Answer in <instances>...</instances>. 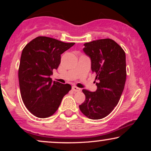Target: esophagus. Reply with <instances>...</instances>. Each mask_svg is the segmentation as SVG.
Segmentation results:
<instances>
[{
	"instance_id": "obj_1",
	"label": "esophagus",
	"mask_w": 151,
	"mask_h": 151,
	"mask_svg": "<svg viewBox=\"0 0 151 151\" xmlns=\"http://www.w3.org/2000/svg\"><path fill=\"white\" fill-rule=\"evenodd\" d=\"M72 90H73V91H76V92H79V91H81V89H80V88H78L76 86H72Z\"/></svg>"
}]
</instances>
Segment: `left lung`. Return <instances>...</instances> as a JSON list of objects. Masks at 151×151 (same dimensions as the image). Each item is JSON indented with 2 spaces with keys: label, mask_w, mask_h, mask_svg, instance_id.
Instances as JSON below:
<instances>
[{
  "label": "left lung",
  "mask_w": 151,
  "mask_h": 151,
  "mask_svg": "<svg viewBox=\"0 0 151 151\" xmlns=\"http://www.w3.org/2000/svg\"><path fill=\"white\" fill-rule=\"evenodd\" d=\"M84 52L91 61V70L96 75L97 90L83 89L85 100L80 109L91 119L107 116L118 104L124 88L127 69L123 49L110 38L100 39L84 44Z\"/></svg>",
  "instance_id": "1"
}]
</instances>
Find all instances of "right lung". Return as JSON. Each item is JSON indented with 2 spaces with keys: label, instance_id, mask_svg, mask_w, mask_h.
Masks as SVG:
<instances>
[{
  "label": "right lung",
  "instance_id": "add662e5",
  "mask_svg": "<svg viewBox=\"0 0 151 151\" xmlns=\"http://www.w3.org/2000/svg\"><path fill=\"white\" fill-rule=\"evenodd\" d=\"M75 45L46 36L30 41L22 51L18 80L26 108L35 116L46 118L54 114L63 97L71 89L50 78L60 63L61 54Z\"/></svg>",
  "mask_w": 151,
  "mask_h": 151
}]
</instances>
